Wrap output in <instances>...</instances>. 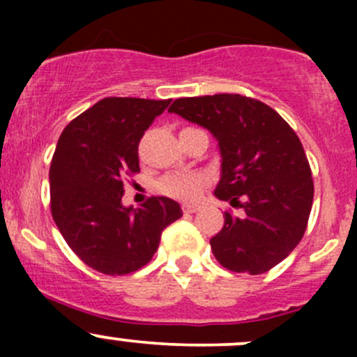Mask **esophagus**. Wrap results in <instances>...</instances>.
Segmentation results:
<instances>
[{"label":"esophagus","mask_w":357,"mask_h":357,"mask_svg":"<svg viewBox=\"0 0 357 357\" xmlns=\"http://www.w3.org/2000/svg\"><path fill=\"white\" fill-rule=\"evenodd\" d=\"M181 208H183V212H185V214H193V212L199 211L200 205L199 204H188V202H186V204L181 205Z\"/></svg>","instance_id":"esophagus-1"}]
</instances>
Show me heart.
Listing matches in <instances>:
<instances>
[{
  "label": "heart",
  "instance_id": "heart-1",
  "mask_svg": "<svg viewBox=\"0 0 357 357\" xmlns=\"http://www.w3.org/2000/svg\"><path fill=\"white\" fill-rule=\"evenodd\" d=\"M207 179L197 172H188V174H172L167 176L160 181V190L169 197L174 199L193 202L199 199L200 192L204 190Z\"/></svg>",
  "mask_w": 357,
  "mask_h": 357
}]
</instances>
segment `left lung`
Segmentation results:
<instances>
[{"label": "left lung", "instance_id": "8db88e82", "mask_svg": "<svg viewBox=\"0 0 357 357\" xmlns=\"http://www.w3.org/2000/svg\"><path fill=\"white\" fill-rule=\"evenodd\" d=\"M169 112L208 129L221 152L219 200L242 208L225 212V226L211 238L219 264L261 275L298 245L307 228L314 185L302 143L285 119L242 95L178 98Z\"/></svg>", "mask_w": 357, "mask_h": 357}]
</instances>
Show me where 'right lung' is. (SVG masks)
Wrapping results in <instances>:
<instances>
[{"label": "right lung", "instance_id": "add662e5", "mask_svg": "<svg viewBox=\"0 0 357 357\" xmlns=\"http://www.w3.org/2000/svg\"><path fill=\"white\" fill-rule=\"evenodd\" d=\"M169 103L103 98L68 122L56 143L52 215L74 254L103 275H128L149 264L162 231L183 215L167 197H152L139 208L122 205L124 179L139 172V139Z\"/></svg>", "mask_w": 357, "mask_h": 357}]
</instances>
